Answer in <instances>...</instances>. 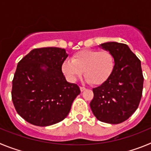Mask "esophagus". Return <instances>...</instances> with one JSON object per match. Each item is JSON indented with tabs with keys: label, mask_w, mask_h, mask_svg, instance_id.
<instances>
[{
	"label": "esophagus",
	"mask_w": 151,
	"mask_h": 151,
	"mask_svg": "<svg viewBox=\"0 0 151 151\" xmlns=\"http://www.w3.org/2000/svg\"><path fill=\"white\" fill-rule=\"evenodd\" d=\"M85 89H86V88H85V87H80V91H82V92L84 91H85Z\"/></svg>",
	"instance_id": "1"
}]
</instances>
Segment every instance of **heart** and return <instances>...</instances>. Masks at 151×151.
I'll return each instance as SVG.
<instances>
[{
  "label": "heart",
  "instance_id": "1",
  "mask_svg": "<svg viewBox=\"0 0 151 151\" xmlns=\"http://www.w3.org/2000/svg\"><path fill=\"white\" fill-rule=\"evenodd\" d=\"M114 67L115 60L110 52L85 49L73 54L71 60H64L62 71L71 82L82 76L84 71L86 82L100 85L109 79Z\"/></svg>",
  "mask_w": 151,
  "mask_h": 151
}]
</instances>
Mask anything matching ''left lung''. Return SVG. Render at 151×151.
Masks as SVG:
<instances>
[{"label": "left lung", "mask_w": 151, "mask_h": 151, "mask_svg": "<svg viewBox=\"0 0 151 151\" xmlns=\"http://www.w3.org/2000/svg\"><path fill=\"white\" fill-rule=\"evenodd\" d=\"M98 47L113 54L115 67L106 82L93 88L91 109L99 121L121 123L134 113L141 101L144 84L141 61L125 44L113 41Z\"/></svg>", "instance_id": "left-lung-1"}]
</instances>
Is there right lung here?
Segmentation results:
<instances>
[{"label":"right lung","instance_id":"obj_1","mask_svg":"<svg viewBox=\"0 0 151 151\" xmlns=\"http://www.w3.org/2000/svg\"><path fill=\"white\" fill-rule=\"evenodd\" d=\"M68 54L60 47L33 49L18 63L13 80L12 101L18 114L29 123L48 126L61 122L80 94L62 72Z\"/></svg>","mask_w":151,"mask_h":151}]
</instances>
